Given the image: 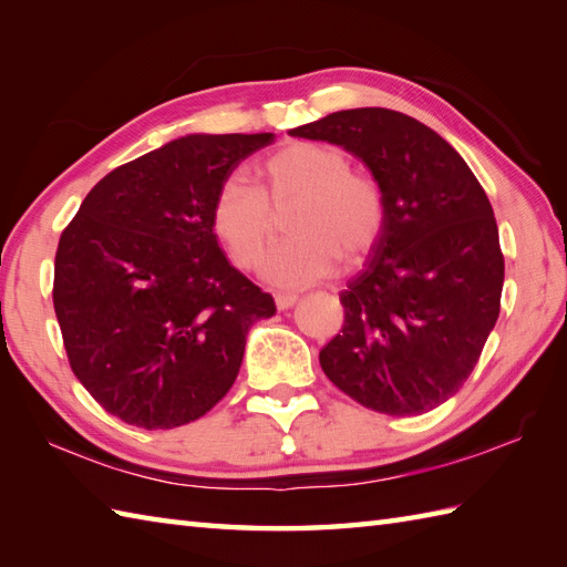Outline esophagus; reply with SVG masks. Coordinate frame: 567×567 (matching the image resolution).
I'll list each match as a JSON object with an SVG mask.
<instances>
[{"label":"esophagus","mask_w":567,"mask_h":567,"mask_svg":"<svg viewBox=\"0 0 567 567\" xmlns=\"http://www.w3.org/2000/svg\"><path fill=\"white\" fill-rule=\"evenodd\" d=\"M297 302H299L297 295H277V297H275L277 309H290V307H295Z\"/></svg>","instance_id":"1"}]
</instances>
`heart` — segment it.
Returning a JSON list of instances; mask_svg holds the SVG:
<instances>
[{
	"instance_id": "heart-1",
	"label": "heart",
	"mask_w": 567,
	"mask_h": 567,
	"mask_svg": "<svg viewBox=\"0 0 567 567\" xmlns=\"http://www.w3.org/2000/svg\"><path fill=\"white\" fill-rule=\"evenodd\" d=\"M260 189L240 175L216 187L212 228L240 270L258 268L287 214V238L265 260L275 287H307L343 262L363 260L382 238L388 202L382 185L351 167L346 151L317 141H290L258 165Z\"/></svg>"
}]
</instances>
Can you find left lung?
Listing matches in <instances>:
<instances>
[{
  "label": "left lung",
  "instance_id": "8db88e82",
  "mask_svg": "<svg viewBox=\"0 0 567 567\" xmlns=\"http://www.w3.org/2000/svg\"><path fill=\"white\" fill-rule=\"evenodd\" d=\"M363 161L388 202L368 268L341 292L327 378L372 412L416 416L463 388L499 317L504 256L483 185L436 131L363 106L290 131Z\"/></svg>",
  "mask_w": 567,
  "mask_h": 567
}]
</instances>
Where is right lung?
<instances>
[{"mask_svg": "<svg viewBox=\"0 0 567 567\" xmlns=\"http://www.w3.org/2000/svg\"><path fill=\"white\" fill-rule=\"evenodd\" d=\"M275 134L185 136L118 165L55 250L53 307L75 378L131 426L175 429L231 390L252 321L275 299L212 228L221 179Z\"/></svg>", "mask_w": 567, "mask_h": 567, "instance_id": "right-lung-1", "label": "right lung"}]
</instances>
